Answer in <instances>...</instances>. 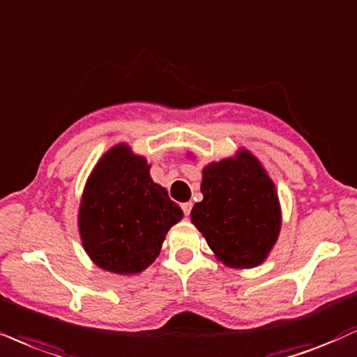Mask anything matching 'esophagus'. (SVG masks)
I'll use <instances>...</instances> for the list:
<instances>
[{"label":"esophagus","mask_w":357,"mask_h":357,"mask_svg":"<svg viewBox=\"0 0 357 357\" xmlns=\"http://www.w3.org/2000/svg\"><path fill=\"white\" fill-rule=\"evenodd\" d=\"M181 208H183L184 216H190L191 209H192V203H184V204H181Z\"/></svg>","instance_id":"obj_1"}]
</instances>
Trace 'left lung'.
<instances>
[{"mask_svg": "<svg viewBox=\"0 0 357 357\" xmlns=\"http://www.w3.org/2000/svg\"><path fill=\"white\" fill-rule=\"evenodd\" d=\"M203 201L191 222L214 256L229 268L263 264L281 231V206L273 179L248 149L203 167Z\"/></svg>", "mask_w": 357, "mask_h": 357, "instance_id": "left-lung-1", "label": "left lung"}]
</instances>
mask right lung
Instances as JSON below:
<instances>
[{"mask_svg":"<svg viewBox=\"0 0 357 357\" xmlns=\"http://www.w3.org/2000/svg\"><path fill=\"white\" fill-rule=\"evenodd\" d=\"M144 156L116 144L94 166L81 196L78 227L98 268L136 274L154 263L183 211L149 176Z\"/></svg>","mask_w":357,"mask_h":357,"instance_id":"obj_1","label":"right lung"}]
</instances>
